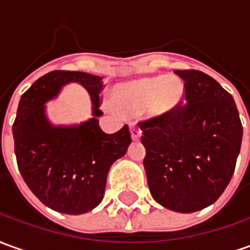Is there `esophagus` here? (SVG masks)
I'll return each mask as SVG.
<instances>
[{
    "label": "esophagus",
    "mask_w": 250,
    "mask_h": 250,
    "mask_svg": "<svg viewBox=\"0 0 250 250\" xmlns=\"http://www.w3.org/2000/svg\"><path fill=\"white\" fill-rule=\"evenodd\" d=\"M130 134H131L132 141H139V138H141V130H139L138 127H135V125H132L131 128H130Z\"/></svg>",
    "instance_id": "esophagus-1"
}]
</instances>
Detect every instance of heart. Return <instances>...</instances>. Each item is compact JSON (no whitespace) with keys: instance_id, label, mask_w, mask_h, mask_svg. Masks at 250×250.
<instances>
[{"instance_id":"1","label":"heart","mask_w":250,"mask_h":250,"mask_svg":"<svg viewBox=\"0 0 250 250\" xmlns=\"http://www.w3.org/2000/svg\"><path fill=\"white\" fill-rule=\"evenodd\" d=\"M113 106L125 116L147 111L152 118H167L185 101V86L176 78L157 75L116 84L111 91Z\"/></svg>"}]
</instances>
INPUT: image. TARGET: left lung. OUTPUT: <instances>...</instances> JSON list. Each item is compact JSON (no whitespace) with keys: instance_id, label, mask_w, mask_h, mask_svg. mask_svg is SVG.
<instances>
[{"instance_id":"obj_1","label":"left lung","mask_w":250,"mask_h":250,"mask_svg":"<svg viewBox=\"0 0 250 250\" xmlns=\"http://www.w3.org/2000/svg\"><path fill=\"white\" fill-rule=\"evenodd\" d=\"M186 105L167 118L141 123L144 167L156 203L191 213L222 196L234 174L242 125L234 98L201 71H175Z\"/></svg>"}]
</instances>
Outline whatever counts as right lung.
Returning a JSON list of instances; mask_svg holds the SVG:
<instances>
[{
    "label": "right lung",
    "instance_id": "1",
    "mask_svg": "<svg viewBox=\"0 0 250 250\" xmlns=\"http://www.w3.org/2000/svg\"><path fill=\"white\" fill-rule=\"evenodd\" d=\"M78 83L89 93L92 118L74 125H54L46 104L64 85ZM104 76L79 71H53L32 83L20 98L13 123L15 154L24 182L50 209L82 215L103 201L112 164L131 144L128 127L105 134L98 125L103 112Z\"/></svg>",
    "mask_w": 250,
    "mask_h": 250
}]
</instances>
